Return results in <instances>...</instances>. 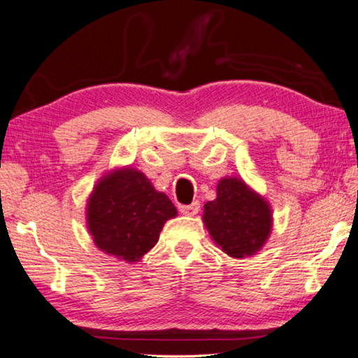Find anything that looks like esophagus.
<instances>
[{
  "label": "esophagus",
  "instance_id": "34e87169",
  "mask_svg": "<svg viewBox=\"0 0 358 358\" xmlns=\"http://www.w3.org/2000/svg\"><path fill=\"white\" fill-rule=\"evenodd\" d=\"M179 210L184 215H195L198 214V210H200V203L193 201L192 204H189V206H179Z\"/></svg>",
  "mask_w": 358,
  "mask_h": 358
}]
</instances>
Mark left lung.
I'll use <instances>...</instances> for the list:
<instances>
[{
	"instance_id": "left-lung-1",
	"label": "left lung",
	"mask_w": 358,
	"mask_h": 358,
	"mask_svg": "<svg viewBox=\"0 0 358 358\" xmlns=\"http://www.w3.org/2000/svg\"><path fill=\"white\" fill-rule=\"evenodd\" d=\"M201 219L217 248L233 259L255 255L273 230L271 204L236 176L219 180L217 198L204 204Z\"/></svg>"
}]
</instances>
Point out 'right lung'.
Masks as SVG:
<instances>
[{
	"label": "right lung",
	"mask_w": 358,
	"mask_h": 358,
	"mask_svg": "<svg viewBox=\"0 0 358 358\" xmlns=\"http://www.w3.org/2000/svg\"><path fill=\"white\" fill-rule=\"evenodd\" d=\"M176 215L173 201L133 166L103 174L85 206L87 230L96 248L127 263L143 259Z\"/></svg>",
	"instance_id": "right-lung-1"
}]
</instances>
